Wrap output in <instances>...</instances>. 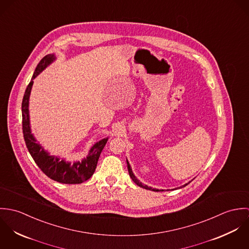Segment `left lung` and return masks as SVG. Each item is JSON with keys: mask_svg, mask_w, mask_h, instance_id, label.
I'll use <instances>...</instances> for the list:
<instances>
[{"mask_svg": "<svg viewBox=\"0 0 249 249\" xmlns=\"http://www.w3.org/2000/svg\"><path fill=\"white\" fill-rule=\"evenodd\" d=\"M126 163H127V169H128V173H129V177L131 178V179L133 180V182L134 183H136V185H138L139 187H142L143 189H146V190H150V191H154V192H159V191H161V190H158V189H153V188H151V187H148V186H146V185H143L142 183H141L136 177L133 175V172H132V170H131V167H130V165H129V163H128V161L126 160ZM191 182V181H190ZM189 182V183H190ZM188 183V184H189ZM188 184H185V185H183L182 187H185L186 185H188ZM182 187H180V188H182ZM163 191V190H162Z\"/></svg>", "mask_w": 249, "mask_h": 249, "instance_id": "obj_1", "label": "left lung"}]
</instances>
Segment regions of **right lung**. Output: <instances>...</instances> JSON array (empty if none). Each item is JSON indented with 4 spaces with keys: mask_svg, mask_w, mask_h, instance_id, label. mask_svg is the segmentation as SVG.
Masks as SVG:
<instances>
[{
    "mask_svg": "<svg viewBox=\"0 0 249 249\" xmlns=\"http://www.w3.org/2000/svg\"><path fill=\"white\" fill-rule=\"evenodd\" d=\"M55 59L54 54H47L44 56L36 67L35 73L29 83L22 102V118H23V134L26 145L34 158L37 166L48 178L64 184H79L82 183L93 176L97 168V164L100 155L107 143L108 138L103 139L93 144L86 158L82 159L81 162H66L64 159L59 157L52 156L44 150L40 143L36 142V138L32 134L30 125V115H29V101L34 84V79L36 76L47 68Z\"/></svg>",
    "mask_w": 249,
    "mask_h": 249,
    "instance_id": "1",
    "label": "right lung"
}]
</instances>
